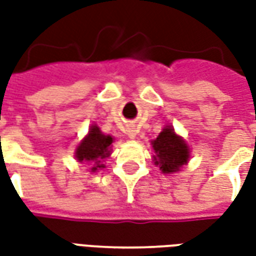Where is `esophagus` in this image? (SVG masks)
<instances>
[{
	"mask_svg": "<svg viewBox=\"0 0 256 256\" xmlns=\"http://www.w3.org/2000/svg\"><path fill=\"white\" fill-rule=\"evenodd\" d=\"M128 136L130 137V138H134V137H136V130H133V128H128Z\"/></svg>",
	"mask_w": 256,
	"mask_h": 256,
	"instance_id": "34e87169",
	"label": "esophagus"
}]
</instances>
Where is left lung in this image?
Instances as JSON below:
<instances>
[{"label": "left lung", "instance_id": "8db88e82", "mask_svg": "<svg viewBox=\"0 0 256 256\" xmlns=\"http://www.w3.org/2000/svg\"><path fill=\"white\" fill-rule=\"evenodd\" d=\"M152 146L156 156V164L160 166L163 172H176L188 162L189 150L181 137L174 133L172 128H164L158 138L152 141Z\"/></svg>", "mask_w": 256, "mask_h": 256}]
</instances>
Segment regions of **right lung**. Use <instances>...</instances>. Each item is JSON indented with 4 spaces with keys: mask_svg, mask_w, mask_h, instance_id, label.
<instances>
[{
    "mask_svg": "<svg viewBox=\"0 0 256 256\" xmlns=\"http://www.w3.org/2000/svg\"><path fill=\"white\" fill-rule=\"evenodd\" d=\"M114 138L111 136H106L100 132L97 126H92L89 134L82 140V142L76 148V159L78 162H86V163H94V167H92V172H96L97 168L104 167L100 164L102 159H106L111 154V144Z\"/></svg>",
    "mask_w": 256,
    "mask_h": 256,
    "instance_id": "right-lung-1",
    "label": "right lung"
}]
</instances>
